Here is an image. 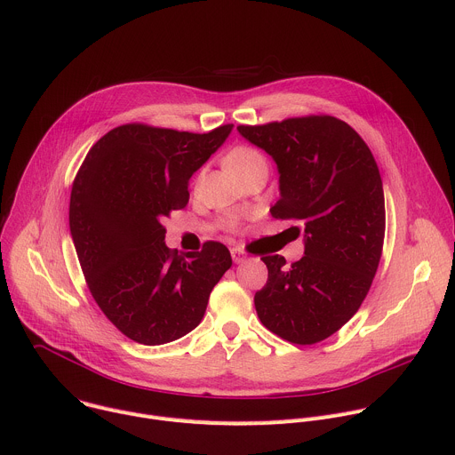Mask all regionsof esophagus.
Returning <instances> with one entry per match:
<instances>
[{"label":"esophagus","instance_id":"1","mask_svg":"<svg viewBox=\"0 0 455 455\" xmlns=\"http://www.w3.org/2000/svg\"><path fill=\"white\" fill-rule=\"evenodd\" d=\"M230 254H232V261L234 263H243L246 259V254L243 251H239V249H232Z\"/></svg>","mask_w":455,"mask_h":455}]
</instances>
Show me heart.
Wrapping results in <instances>:
<instances>
[{
  "label": "heart",
  "mask_w": 455,
  "mask_h": 455,
  "mask_svg": "<svg viewBox=\"0 0 455 455\" xmlns=\"http://www.w3.org/2000/svg\"><path fill=\"white\" fill-rule=\"evenodd\" d=\"M223 164L225 169L235 176V178H241L243 174L251 172L258 167H263L265 164V159L259 152H256L254 148H249V147H235L232 148L225 157H223Z\"/></svg>",
  "instance_id": "b5f03b06"
}]
</instances>
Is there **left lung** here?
Instances as JSON below:
<instances>
[{"mask_svg":"<svg viewBox=\"0 0 455 455\" xmlns=\"http://www.w3.org/2000/svg\"><path fill=\"white\" fill-rule=\"evenodd\" d=\"M237 132L277 164L279 201L270 212L294 220L305 256L286 265L261 258L268 281L254 296L275 336L312 345L357 312L376 275L385 239V192L366 143L332 116L292 117Z\"/></svg>","mask_w":455,"mask_h":455,"instance_id":"1","label":"left lung"}]
</instances>
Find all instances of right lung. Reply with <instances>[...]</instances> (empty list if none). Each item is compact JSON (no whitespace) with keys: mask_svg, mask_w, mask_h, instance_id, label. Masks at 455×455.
I'll use <instances>...</instances> for the list:
<instances>
[{"mask_svg":"<svg viewBox=\"0 0 455 455\" xmlns=\"http://www.w3.org/2000/svg\"><path fill=\"white\" fill-rule=\"evenodd\" d=\"M234 125L206 134L123 125L87 154L70 194L76 254L103 314L141 345H164L194 330L216 283L230 268L225 244L172 252L163 220L188 203V181Z\"/></svg>","mask_w":455,"mask_h":455,"instance_id":"add662e5","label":"right lung"}]
</instances>
